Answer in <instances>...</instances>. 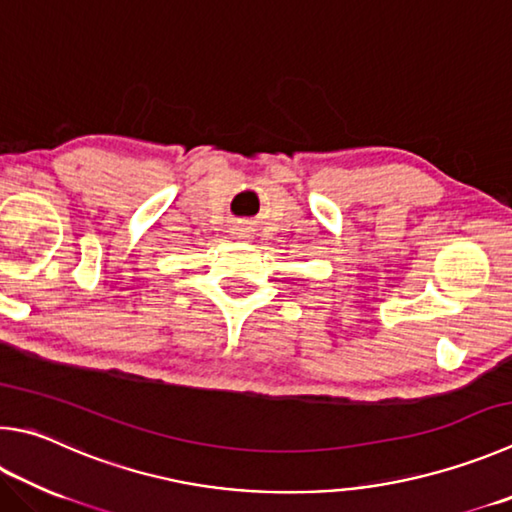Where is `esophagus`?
<instances>
[{
    "mask_svg": "<svg viewBox=\"0 0 512 512\" xmlns=\"http://www.w3.org/2000/svg\"><path fill=\"white\" fill-rule=\"evenodd\" d=\"M235 235H239V237H244V235H246V230H244V228H235Z\"/></svg>",
    "mask_w": 512,
    "mask_h": 512,
    "instance_id": "obj_1",
    "label": "esophagus"
}]
</instances>
